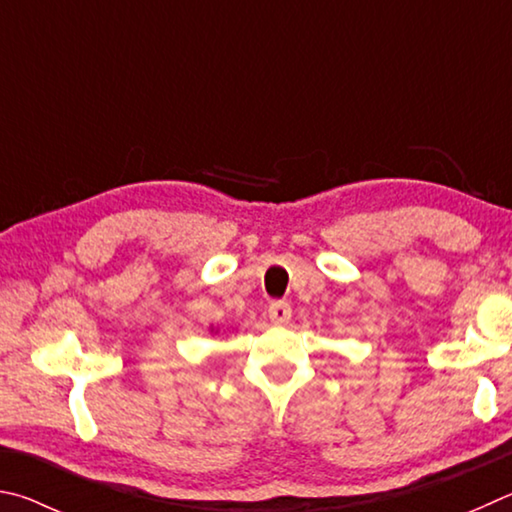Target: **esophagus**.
<instances>
[{
  "label": "esophagus",
  "mask_w": 512,
  "mask_h": 512,
  "mask_svg": "<svg viewBox=\"0 0 512 512\" xmlns=\"http://www.w3.org/2000/svg\"><path fill=\"white\" fill-rule=\"evenodd\" d=\"M267 317H270L272 324L285 326L292 319L290 303L288 301H274V303H270V308H267Z\"/></svg>",
  "instance_id": "34e87169"
}]
</instances>
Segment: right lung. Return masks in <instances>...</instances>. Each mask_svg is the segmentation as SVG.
Here are the masks:
<instances>
[{"instance_id": "obj_1", "label": "right lung", "mask_w": 512, "mask_h": 512, "mask_svg": "<svg viewBox=\"0 0 512 512\" xmlns=\"http://www.w3.org/2000/svg\"><path fill=\"white\" fill-rule=\"evenodd\" d=\"M211 333H218V330H215V328H213V330H211Z\"/></svg>"}]
</instances>
